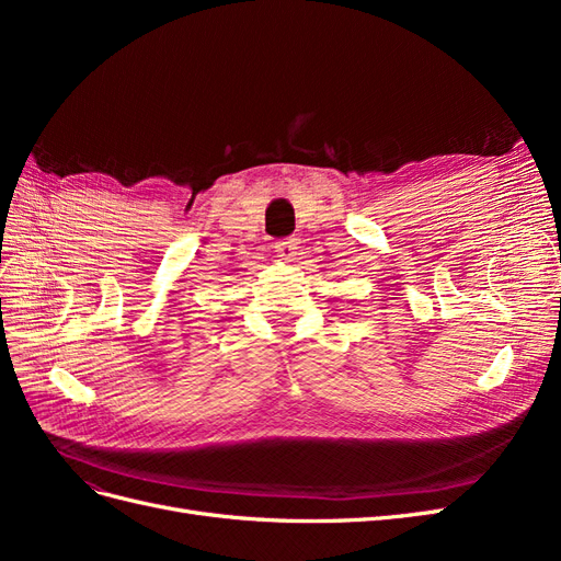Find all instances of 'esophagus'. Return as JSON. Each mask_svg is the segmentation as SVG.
Segmentation results:
<instances>
[{
  "mask_svg": "<svg viewBox=\"0 0 561 561\" xmlns=\"http://www.w3.org/2000/svg\"><path fill=\"white\" fill-rule=\"evenodd\" d=\"M299 239H285V241H278L274 248H276V254L283 260V262H295L297 260V250H299Z\"/></svg>",
  "mask_w": 561,
  "mask_h": 561,
  "instance_id": "esophagus-1",
  "label": "esophagus"
}]
</instances>
